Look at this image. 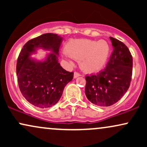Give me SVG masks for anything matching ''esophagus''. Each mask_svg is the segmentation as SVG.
<instances>
[{
	"label": "esophagus",
	"instance_id": "1",
	"mask_svg": "<svg viewBox=\"0 0 147 147\" xmlns=\"http://www.w3.org/2000/svg\"><path fill=\"white\" fill-rule=\"evenodd\" d=\"M79 76H81V75L79 73V72H74V78H77V77H79Z\"/></svg>",
	"mask_w": 147,
	"mask_h": 147
}]
</instances>
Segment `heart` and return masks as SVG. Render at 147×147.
<instances>
[{
  "label": "heart",
  "instance_id": "obj_1",
  "mask_svg": "<svg viewBox=\"0 0 147 147\" xmlns=\"http://www.w3.org/2000/svg\"><path fill=\"white\" fill-rule=\"evenodd\" d=\"M110 52V45L104 40L72 39L65 45L64 55L80 60L81 68L85 72H94L105 65ZM69 62L71 63L70 60Z\"/></svg>",
  "mask_w": 147,
  "mask_h": 147
}]
</instances>
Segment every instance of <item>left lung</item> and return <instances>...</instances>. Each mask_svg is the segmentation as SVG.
<instances>
[{"label": "left lung", "instance_id": "8db88e82", "mask_svg": "<svg viewBox=\"0 0 147 147\" xmlns=\"http://www.w3.org/2000/svg\"><path fill=\"white\" fill-rule=\"evenodd\" d=\"M113 51L105 69L86 76L85 94L89 101L101 107L112 106L126 93L130 86L133 57L126 45L110 37Z\"/></svg>", "mask_w": 147, "mask_h": 147}]
</instances>
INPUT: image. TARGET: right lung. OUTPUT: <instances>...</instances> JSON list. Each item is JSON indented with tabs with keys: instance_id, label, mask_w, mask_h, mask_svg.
Returning <instances> with one entry per match:
<instances>
[{
	"instance_id": "obj_1",
	"label": "right lung",
	"mask_w": 147,
	"mask_h": 147,
	"mask_svg": "<svg viewBox=\"0 0 147 147\" xmlns=\"http://www.w3.org/2000/svg\"><path fill=\"white\" fill-rule=\"evenodd\" d=\"M63 38L47 33L27 42L22 48L16 63L18 84L28 102L41 109L56 104L64 88L73 79L74 72L66 71L59 63V52ZM41 48L51 52L44 60L30 57Z\"/></svg>"
}]
</instances>
